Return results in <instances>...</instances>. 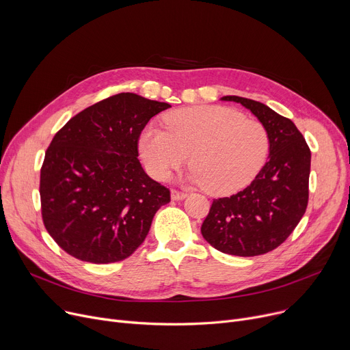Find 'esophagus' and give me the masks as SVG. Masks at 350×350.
<instances>
[{
	"label": "esophagus",
	"instance_id": "34e87169",
	"mask_svg": "<svg viewBox=\"0 0 350 350\" xmlns=\"http://www.w3.org/2000/svg\"><path fill=\"white\" fill-rule=\"evenodd\" d=\"M170 196H172V200H173V201H180V200H185V198L187 197V193L177 191V190H172Z\"/></svg>",
	"mask_w": 350,
	"mask_h": 350
}]
</instances>
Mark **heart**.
I'll return each instance as SVG.
<instances>
[{
  "mask_svg": "<svg viewBox=\"0 0 350 350\" xmlns=\"http://www.w3.org/2000/svg\"><path fill=\"white\" fill-rule=\"evenodd\" d=\"M164 126L147 127L139 137L140 157L156 180H167L190 157L191 183L215 196L232 194L250 185L268 156L262 123L230 107L178 109L164 118Z\"/></svg>",
  "mask_w": 350,
  "mask_h": 350,
  "instance_id": "obj_1",
  "label": "heart"
}]
</instances>
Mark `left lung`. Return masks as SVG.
Wrapping results in <instances>:
<instances>
[{
    "instance_id": "left-lung-1",
    "label": "left lung",
    "mask_w": 350,
    "mask_h": 350,
    "mask_svg": "<svg viewBox=\"0 0 350 350\" xmlns=\"http://www.w3.org/2000/svg\"><path fill=\"white\" fill-rule=\"evenodd\" d=\"M219 100L241 103L262 123L269 139V156L247 189L213 201L201 234L224 254H267L286 240L305 214L310 150L293 122L269 106L240 96Z\"/></svg>"
}]
</instances>
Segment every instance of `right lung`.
Wrapping results in <instances>:
<instances>
[{
	"mask_svg": "<svg viewBox=\"0 0 350 350\" xmlns=\"http://www.w3.org/2000/svg\"><path fill=\"white\" fill-rule=\"evenodd\" d=\"M169 107L127 92L86 107L55 135L41 169L42 218L69 255L92 264L127 258L170 203L137 159L143 127Z\"/></svg>",
	"mask_w": 350,
	"mask_h": 350,
	"instance_id": "1",
	"label": "right lung"
}]
</instances>
